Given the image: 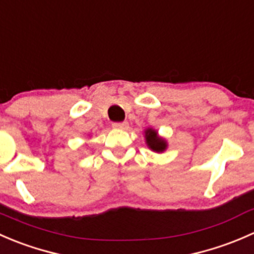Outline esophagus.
Instances as JSON below:
<instances>
[{
    "mask_svg": "<svg viewBox=\"0 0 254 254\" xmlns=\"http://www.w3.org/2000/svg\"><path fill=\"white\" fill-rule=\"evenodd\" d=\"M113 127H114V129L127 130V127H129V124H127V122H123V123H113Z\"/></svg>",
    "mask_w": 254,
    "mask_h": 254,
    "instance_id": "34e87169",
    "label": "esophagus"
}]
</instances>
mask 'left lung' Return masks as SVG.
Listing matches in <instances>:
<instances>
[{
    "label": "left lung",
    "instance_id": "8db88e82",
    "mask_svg": "<svg viewBox=\"0 0 254 254\" xmlns=\"http://www.w3.org/2000/svg\"><path fill=\"white\" fill-rule=\"evenodd\" d=\"M145 139L146 143H147L148 148H151L155 152H163L167 148V141L158 136L157 131L153 129H146L145 130Z\"/></svg>",
    "mask_w": 254,
    "mask_h": 254
}]
</instances>
